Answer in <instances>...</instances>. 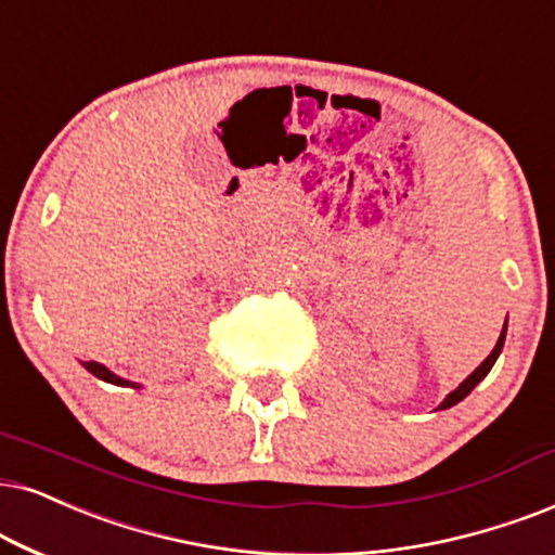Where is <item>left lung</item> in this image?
<instances>
[{"mask_svg":"<svg viewBox=\"0 0 555 555\" xmlns=\"http://www.w3.org/2000/svg\"><path fill=\"white\" fill-rule=\"evenodd\" d=\"M504 338H507V320H504V327H502V333H500V340H496V346H494V350L492 353L487 356V359H483L481 363H479V369L474 371V374H468L464 382L459 384V387H455L451 395H448L443 402L438 404V410H448V406H453V404H459L461 399H466L468 395H472V391L476 389V384L479 382H483V378H487V374L489 371H492V366H494V361L500 359V353H502V348H504Z\"/></svg>","mask_w":555,"mask_h":555,"instance_id":"8db88e82","label":"left lung"}]
</instances>
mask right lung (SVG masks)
<instances>
[{
    "label": "right lung",
    "mask_w": 555,
    "mask_h": 555,
    "mask_svg": "<svg viewBox=\"0 0 555 555\" xmlns=\"http://www.w3.org/2000/svg\"><path fill=\"white\" fill-rule=\"evenodd\" d=\"M81 366L89 371V374H94L96 378H102V382L107 384H115V387H132V389H140V384L135 382H128V378L117 376L115 371H109L104 363H96V361H81Z\"/></svg>",
    "instance_id": "add662e5"
}]
</instances>
